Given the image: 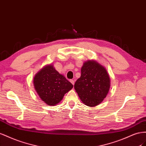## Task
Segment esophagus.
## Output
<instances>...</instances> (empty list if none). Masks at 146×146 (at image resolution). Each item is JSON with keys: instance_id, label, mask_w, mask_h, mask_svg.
Returning a JSON list of instances; mask_svg holds the SVG:
<instances>
[{"instance_id": "obj_1", "label": "esophagus", "mask_w": 146, "mask_h": 146, "mask_svg": "<svg viewBox=\"0 0 146 146\" xmlns=\"http://www.w3.org/2000/svg\"><path fill=\"white\" fill-rule=\"evenodd\" d=\"M70 82H72V84L73 85H74V80H70Z\"/></svg>"}]
</instances>
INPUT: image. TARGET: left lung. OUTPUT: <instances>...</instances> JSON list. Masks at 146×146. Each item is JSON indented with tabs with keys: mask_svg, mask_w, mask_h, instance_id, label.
Wrapping results in <instances>:
<instances>
[{
	"mask_svg": "<svg viewBox=\"0 0 146 146\" xmlns=\"http://www.w3.org/2000/svg\"><path fill=\"white\" fill-rule=\"evenodd\" d=\"M81 72L74 89L84 105L90 107L98 105L110 89V78L106 69L97 61L89 60L83 64Z\"/></svg>",
	"mask_w": 146,
	"mask_h": 146,
	"instance_id": "left-lung-1",
	"label": "left lung"
}]
</instances>
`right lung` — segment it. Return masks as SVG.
Wrapping results in <instances>:
<instances>
[{
  "instance_id": "add662e5",
  "label": "right lung",
  "mask_w": 146,
  "mask_h": 146,
  "mask_svg": "<svg viewBox=\"0 0 146 146\" xmlns=\"http://www.w3.org/2000/svg\"><path fill=\"white\" fill-rule=\"evenodd\" d=\"M34 88L40 99L49 106L57 105L73 86L53 65L44 66L34 78Z\"/></svg>"
}]
</instances>
